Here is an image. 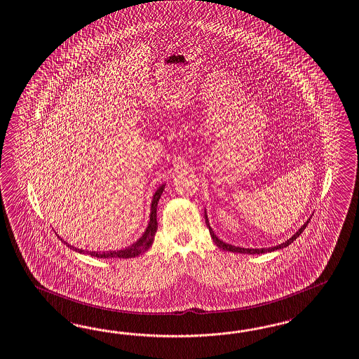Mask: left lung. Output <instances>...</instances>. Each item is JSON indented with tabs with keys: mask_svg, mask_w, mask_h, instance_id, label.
<instances>
[{
	"mask_svg": "<svg viewBox=\"0 0 359 359\" xmlns=\"http://www.w3.org/2000/svg\"><path fill=\"white\" fill-rule=\"evenodd\" d=\"M205 217V222H207V226H208V229H210V233H211V237L213 241H215V243L219 246V248H222V250H226V251H230V252H239V254H264V252H271V251H275V250H278V248H284L286 246H289L292 242H294L295 239L298 238L299 236H301V233L306 229V226H307V224H309V221L304 224V226H301V229L298 230L297 233H295L294 236L292 237V238L287 239L286 242L284 243H281V245H278L276 248H236V246H231V245H228V243H225V242H222L221 239L217 238L216 237V234L213 233V230L211 229V226H210V222H208V219H207V215L204 216Z\"/></svg>",
	"mask_w": 359,
	"mask_h": 359,
	"instance_id": "left-lung-1",
	"label": "left lung"
}]
</instances>
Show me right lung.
Listing matches in <instances>:
<instances>
[{"instance_id":"add662e5","label":"right lung","mask_w":359,"mask_h":359,"mask_svg":"<svg viewBox=\"0 0 359 359\" xmlns=\"http://www.w3.org/2000/svg\"><path fill=\"white\" fill-rule=\"evenodd\" d=\"M164 184L160 186L157 189L156 193L154 195V199H152V204H151V216H149V224H148L147 229L144 231V234L142 236V238H139L134 245H131L129 248H123V250H118V251H100V252H96V251H86V250H81V248H75L69 245L67 242L66 246H69L70 248H73L78 252H82V254H87V255H91L95 257H105V259H109V257H121V259H129V257H135L143 254L146 250L151 248L154 238H155V234H156L157 230V220H156V208L157 202L161 196V194L164 191ZM62 241V239H61Z\"/></svg>"}]
</instances>
